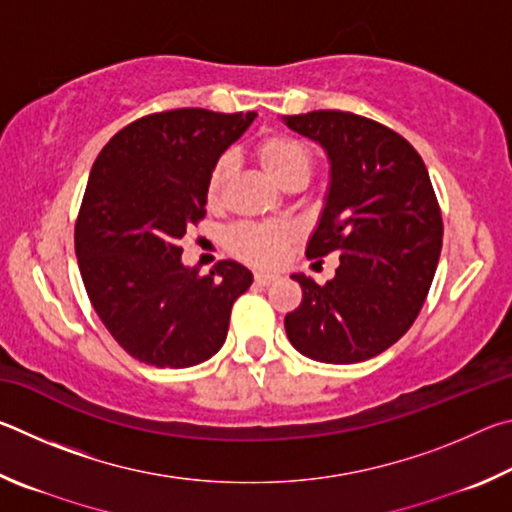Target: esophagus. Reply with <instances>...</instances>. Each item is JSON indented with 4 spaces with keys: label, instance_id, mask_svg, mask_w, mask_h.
I'll list each match as a JSON object with an SVG mask.
<instances>
[{
    "label": "esophagus",
    "instance_id": "esophagus-1",
    "mask_svg": "<svg viewBox=\"0 0 512 512\" xmlns=\"http://www.w3.org/2000/svg\"><path fill=\"white\" fill-rule=\"evenodd\" d=\"M277 280L275 273H255V282L259 287H268V284H273Z\"/></svg>",
    "mask_w": 512,
    "mask_h": 512
}]
</instances>
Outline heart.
I'll list each match as a JSON object with an SVG mask.
<instances>
[{
    "label": "heart",
    "mask_w": 512,
    "mask_h": 512,
    "mask_svg": "<svg viewBox=\"0 0 512 512\" xmlns=\"http://www.w3.org/2000/svg\"><path fill=\"white\" fill-rule=\"evenodd\" d=\"M255 158L268 178L282 189L302 187L314 169V155L309 146L293 135H268L259 140L255 146ZM232 173H235V160L230 155H223L214 162V167L207 176L205 196L210 205H219L223 201L225 187H228ZM296 237V230L284 223L257 225V223H241L228 230L225 235V246H228L237 257L246 259L257 266H273L282 259L284 248Z\"/></svg>",
    "instance_id": "b5f03b06"
}]
</instances>
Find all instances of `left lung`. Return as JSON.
Segmentation results:
<instances>
[{"instance_id":"left-lung-1","label":"left lung","mask_w":512,"mask_h":512,"mask_svg":"<svg viewBox=\"0 0 512 512\" xmlns=\"http://www.w3.org/2000/svg\"><path fill=\"white\" fill-rule=\"evenodd\" d=\"M323 146L329 187L307 257L339 253L325 287L293 273V348L323 363H359L400 341L418 318L443 246V219L418 151L391 128L341 110L282 117Z\"/></svg>"}]
</instances>
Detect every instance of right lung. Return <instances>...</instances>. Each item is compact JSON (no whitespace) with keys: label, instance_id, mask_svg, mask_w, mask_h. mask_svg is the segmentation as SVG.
Returning <instances> with one entry per match:
<instances>
[{"label":"right lung","instance_id":"right-lung-1","mask_svg":"<svg viewBox=\"0 0 512 512\" xmlns=\"http://www.w3.org/2000/svg\"><path fill=\"white\" fill-rule=\"evenodd\" d=\"M257 112H155L94 160L74 246L94 311L121 348L155 368H189L221 350L253 273L232 259L210 275L183 264L187 225L205 216L214 162Z\"/></svg>","mask_w":512,"mask_h":512}]
</instances>
